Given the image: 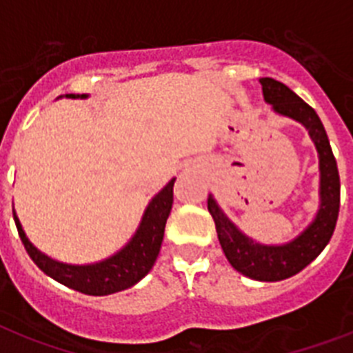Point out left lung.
Segmentation results:
<instances>
[{
	"mask_svg": "<svg viewBox=\"0 0 353 353\" xmlns=\"http://www.w3.org/2000/svg\"><path fill=\"white\" fill-rule=\"evenodd\" d=\"M263 100L272 105V111L282 117L300 121L309 131L319 158V210L314 221L291 242L268 245L253 241L239 230L226 213L222 212L213 195L208 197V212L212 213L221 248L228 262L244 276L259 282H278L294 276L312 262L330 242L339 215V172L334 158L327 131L309 103L298 97L285 84L263 77Z\"/></svg>",
	"mask_w": 353,
	"mask_h": 353,
	"instance_id": "left-lung-1",
	"label": "left lung"
}]
</instances>
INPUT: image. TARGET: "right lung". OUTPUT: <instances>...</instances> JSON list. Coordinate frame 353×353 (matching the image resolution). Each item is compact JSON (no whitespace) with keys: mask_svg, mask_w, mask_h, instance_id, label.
I'll use <instances>...</instances> for the list:
<instances>
[{"mask_svg":"<svg viewBox=\"0 0 353 353\" xmlns=\"http://www.w3.org/2000/svg\"><path fill=\"white\" fill-rule=\"evenodd\" d=\"M66 97L68 99H88V94H66ZM174 181L176 179L168 181V185L159 194L154 195L131 241L118 253L100 262L88 263V265H71V263L50 259L28 241L14 212L17 233L35 265L62 285L90 296H108L112 292L125 291L140 282L152 269L154 262L158 259L163 235H165V224H167L172 203H174Z\"/></svg>","mask_w":353,"mask_h":353,"instance_id":"right-lung-1","label":"right lung"}]
</instances>
